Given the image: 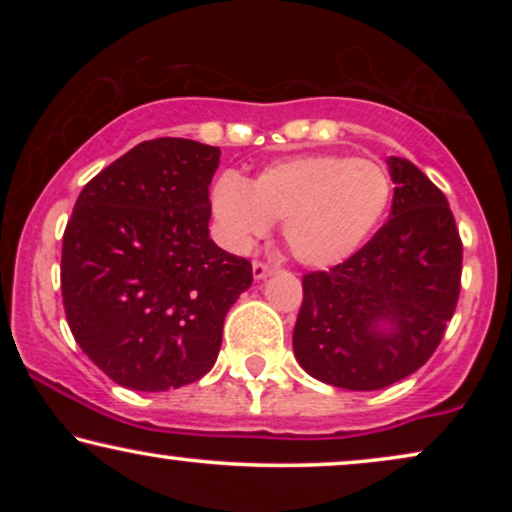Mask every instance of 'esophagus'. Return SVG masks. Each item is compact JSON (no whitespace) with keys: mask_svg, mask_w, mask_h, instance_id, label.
Wrapping results in <instances>:
<instances>
[{"mask_svg":"<svg viewBox=\"0 0 512 512\" xmlns=\"http://www.w3.org/2000/svg\"><path fill=\"white\" fill-rule=\"evenodd\" d=\"M251 272H254V279H265V277H270L275 270H272L270 265L256 261L254 265H251Z\"/></svg>","mask_w":512,"mask_h":512,"instance_id":"34e87169","label":"esophagus"}]
</instances>
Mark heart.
I'll list each match as a JSON object with an SVG mask.
<instances>
[{"label":"heart","mask_w":512,"mask_h":512,"mask_svg":"<svg viewBox=\"0 0 512 512\" xmlns=\"http://www.w3.org/2000/svg\"><path fill=\"white\" fill-rule=\"evenodd\" d=\"M394 181L377 160L342 153H303L265 165L254 179L223 174L212 212L230 249L247 251L282 221L291 256L307 268L352 258L389 212Z\"/></svg>","instance_id":"heart-1"}]
</instances>
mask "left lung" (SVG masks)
<instances>
[{
  "instance_id": "left-lung-1",
  "label": "left lung",
  "mask_w": 512,
  "mask_h": 512,
  "mask_svg": "<svg viewBox=\"0 0 512 512\" xmlns=\"http://www.w3.org/2000/svg\"><path fill=\"white\" fill-rule=\"evenodd\" d=\"M391 216L366 247L303 277L293 354L331 387L375 391L436 352L461 289V240L447 198L405 158H387Z\"/></svg>"
}]
</instances>
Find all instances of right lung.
Wrapping results in <instances>:
<instances>
[{"label":"right lung","mask_w":512,"mask_h":512,"mask_svg":"<svg viewBox=\"0 0 512 512\" xmlns=\"http://www.w3.org/2000/svg\"><path fill=\"white\" fill-rule=\"evenodd\" d=\"M219 146L160 137L93 177L62 237L67 324L121 387L167 391L200 380L223 319L251 286V263L209 237Z\"/></svg>","instance_id":"add662e5"}]
</instances>
